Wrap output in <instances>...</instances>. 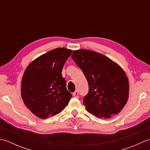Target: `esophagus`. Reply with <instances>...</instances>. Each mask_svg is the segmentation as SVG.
I'll list each match as a JSON object with an SVG mask.
<instances>
[{
  "mask_svg": "<svg viewBox=\"0 0 150 150\" xmlns=\"http://www.w3.org/2000/svg\"><path fill=\"white\" fill-rule=\"evenodd\" d=\"M73 96L75 97H77L78 98L79 97V92L77 91H75V92H73Z\"/></svg>",
  "mask_w": 150,
  "mask_h": 150,
  "instance_id": "1",
  "label": "esophagus"
}]
</instances>
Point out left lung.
Segmentation results:
<instances>
[{
  "label": "left lung",
  "instance_id": "obj_1",
  "mask_svg": "<svg viewBox=\"0 0 150 150\" xmlns=\"http://www.w3.org/2000/svg\"><path fill=\"white\" fill-rule=\"evenodd\" d=\"M71 58L86 78L89 91L83 103L89 113L98 118L117 115L128 99L129 84L125 72L103 54L81 49Z\"/></svg>",
  "mask_w": 150,
  "mask_h": 150
}]
</instances>
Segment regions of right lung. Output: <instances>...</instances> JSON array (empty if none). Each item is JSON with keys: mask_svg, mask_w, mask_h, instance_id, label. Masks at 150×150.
Returning a JSON list of instances; mask_svg holds the SVG:
<instances>
[{"mask_svg": "<svg viewBox=\"0 0 150 150\" xmlns=\"http://www.w3.org/2000/svg\"><path fill=\"white\" fill-rule=\"evenodd\" d=\"M72 50L59 47L30 64L21 84V96L26 107L41 119L60 113L72 95L62 75L64 65Z\"/></svg>", "mask_w": 150, "mask_h": 150, "instance_id": "add662e5", "label": "right lung"}]
</instances>
